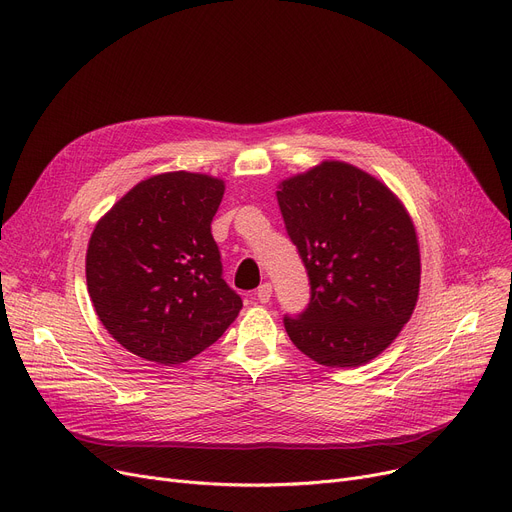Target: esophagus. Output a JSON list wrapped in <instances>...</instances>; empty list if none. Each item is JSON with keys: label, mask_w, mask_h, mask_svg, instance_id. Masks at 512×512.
Here are the masks:
<instances>
[{"label": "esophagus", "mask_w": 512, "mask_h": 512, "mask_svg": "<svg viewBox=\"0 0 512 512\" xmlns=\"http://www.w3.org/2000/svg\"><path fill=\"white\" fill-rule=\"evenodd\" d=\"M257 300L261 302V304H265V302H269V298H271V284H261L259 288H257Z\"/></svg>", "instance_id": "esophagus-1"}]
</instances>
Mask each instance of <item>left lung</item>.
Segmentation results:
<instances>
[{"mask_svg":"<svg viewBox=\"0 0 512 512\" xmlns=\"http://www.w3.org/2000/svg\"><path fill=\"white\" fill-rule=\"evenodd\" d=\"M311 302L284 317L292 344L329 368L377 358L410 321L420 292V247L399 197L362 168L325 160L278 185Z\"/></svg>","mask_w":512,"mask_h":512,"instance_id":"left-lung-1","label":"left lung"}]
</instances>
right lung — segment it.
I'll use <instances>...</instances> for the list:
<instances>
[{
	"label": "right lung",
	"mask_w": 512,
	"mask_h": 512,
	"mask_svg": "<svg viewBox=\"0 0 512 512\" xmlns=\"http://www.w3.org/2000/svg\"><path fill=\"white\" fill-rule=\"evenodd\" d=\"M224 181L154 175L102 216L86 251V284L105 329L131 354L164 366L210 348L243 309L222 280L212 220Z\"/></svg>",
	"instance_id": "obj_1"
}]
</instances>
